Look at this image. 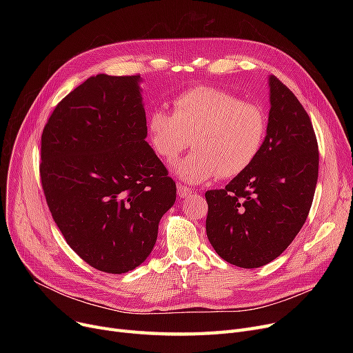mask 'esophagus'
Segmentation results:
<instances>
[{"mask_svg": "<svg viewBox=\"0 0 353 353\" xmlns=\"http://www.w3.org/2000/svg\"><path fill=\"white\" fill-rule=\"evenodd\" d=\"M192 193H193V190L190 188H188V186H183V184H179V186H177V194H179L180 199H186Z\"/></svg>", "mask_w": 353, "mask_h": 353, "instance_id": "obj_1", "label": "esophagus"}]
</instances>
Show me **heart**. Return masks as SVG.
<instances>
[{
  "label": "heart",
  "mask_w": 353,
  "mask_h": 353,
  "mask_svg": "<svg viewBox=\"0 0 353 353\" xmlns=\"http://www.w3.org/2000/svg\"><path fill=\"white\" fill-rule=\"evenodd\" d=\"M266 127L261 105L214 87L184 91L173 100V114L154 110L147 120L152 147L167 163L179 157L190 137L194 152L174 167L188 183L242 174L261 153Z\"/></svg>",
  "instance_id": "obj_1"
}]
</instances>
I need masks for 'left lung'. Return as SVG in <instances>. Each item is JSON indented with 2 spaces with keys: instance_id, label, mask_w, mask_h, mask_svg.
Instances as JSON below:
<instances>
[{
  "instance_id": "left-lung-1",
  "label": "left lung",
  "mask_w": 353,
  "mask_h": 353,
  "mask_svg": "<svg viewBox=\"0 0 353 353\" xmlns=\"http://www.w3.org/2000/svg\"><path fill=\"white\" fill-rule=\"evenodd\" d=\"M269 88L261 153L225 189L206 192L209 242L221 259L245 269L286 250L305 225L318 183V141L307 113L274 76Z\"/></svg>"
}]
</instances>
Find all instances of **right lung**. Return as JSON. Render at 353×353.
<instances>
[{
  "instance_id": "1",
  "label": "right lung",
  "mask_w": 353,
  "mask_h": 353,
  "mask_svg": "<svg viewBox=\"0 0 353 353\" xmlns=\"http://www.w3.org/2000/svg\"><path fill=\"white\" fill-rule=\"evenodd\" d=\"M140 76L99 74L54 108L40 176L51 216L84 262L121 274L152 253L176 183L145 141Z\"/></svg>"
}]
</instances>
